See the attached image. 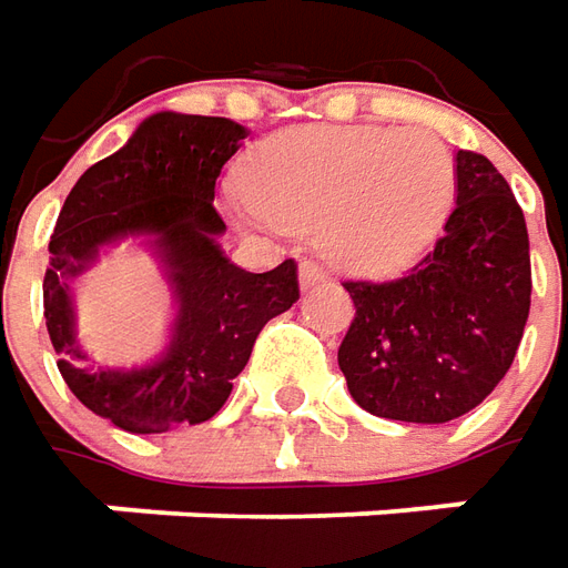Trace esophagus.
<instances>
[{
	"mask_svg": "<svg viewBox=\"0 0 568 568\" xmlns=\"http://www.w3.org/2000/svg\"><path fill=\"white\" fill-rule=\"evenodd\" d=\"M298 276H302L304 288H311V285H317L326 280V270H323L321 264H314V261H304V264L298 266Z\"/></svg>",
	"mask_w": 568,
	"mask_h": 568,
	"instance_id": "34e87169",
	"label": "esophagus"
}]
</instances>
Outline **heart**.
I'll use <instances>...</instances> for the list:
<instances>
[{
	"label": "heart",
	"instance_id": "obj_1",
	"mask_svg": "<svg viewBox=\"0 0 568 568\" xmlns=\"http://www.w3.org/2000/svg\"><path fill=\"white\" fill-rule=\"evenodd\" d=\"M245 191L251 223L317 229L333 264L383 276L437 242L456 201V163L420 128H295L251 156Z\"/></svg>",
	"mask_w": 568,
	"mask_h": 568
}]
</instances>
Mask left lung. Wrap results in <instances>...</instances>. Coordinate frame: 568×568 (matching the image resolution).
Wrapping results in <instances>:
<instances>
[{
	"mask_svg": "<svg viewBox=\"0 0 568 568\" xmlns=\"http://www.w3.org/2000/svg\"><path fill=\"white\" fill-rule=\"evenodd\" d=\"M343 285L355 302L339 345L352 399L377 418H459L506 377L525 333V213L487 156L459 150L456 206L434 251L399 280Z\"/></svg>",
	"mask_w": 568,
	"mask_h": 568,
	"instance_id": "1",
	"label": "left lung"
}]
</instances>
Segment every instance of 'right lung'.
<instances>
[{
	"label": "right lung",
	"mask_w": 568,
	"mask_h": 568,
	"mask_svg": "<svg viewBox=\"0 0 568 568\" xmlns=\"http://www.w3.org/2000/svg\"><path fill=\"white\" fill-rule=\"evenodd\" d=\"M247 131L220 115L156 112L78 179L50 239L43 317L59 374L93 415L131 434H166L210 420L245 371L266 321L298 302V264L266 273L235 266L220 247L216 179ZM119 237L154 247L180 302L173 343L148 368H90L73 343L68 283Z\"/></svg>",
	"instance_id": "obj_1"
}]
</instances>
